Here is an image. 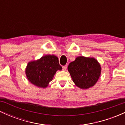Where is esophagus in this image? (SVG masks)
<instances>
[{"label":"esophagus","mask_w":125,"mask_h":125,"mask_svg":"<svg viewBox=\"0 0 125 125\" xmlns=\"http://www.w3.org/2000/svg\"><path fill=\"white\" fill-rule=\"evenodd\" d=\"M67 69V65H65V66H62V69L63 70V71H66V69Z\"/></svg>","instance_id":"esophagus-1"}]
</instances>
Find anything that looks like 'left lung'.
I'll use <instances>...</instances> for the list:
<instances>
[{"mask_svg":"<svg viewBox=\"0 0 125 125\" xmlns=\"http://www.w3.org/2000/svg\"><path fill=\"white\" fill-rule=\"evenodd\" d=\"M73 82L79 88L86 89L94 86L99 78L101 67L94 58L78 56L67 67Z\"/></svg>","mask_w":125,"mask_h":125,"instance_id":"obj_1","label":"left lung"}]
</instances>
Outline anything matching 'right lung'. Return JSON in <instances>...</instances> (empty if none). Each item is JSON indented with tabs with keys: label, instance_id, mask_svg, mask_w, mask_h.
Wrapping results in <instances>:
<instances>
[{
	"label": "right lung",
	"instance_id": "right-lung-1",
	"mask_svg": "<svg viewBox=\"0 0 125 125\" xmlns=\"http://www.w3.org/2000/svg\"><path fill=\"white\" fill-rule=\"evenodd\" d=\"M62 69V67L59 64L58 57L47 54L37 61L29 62L25 72L31 83L45 88L52 81L56 71Z\"/></svg>",
	"mask_w": 125,
	"mask_h": 125
}]
</instances>
